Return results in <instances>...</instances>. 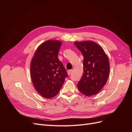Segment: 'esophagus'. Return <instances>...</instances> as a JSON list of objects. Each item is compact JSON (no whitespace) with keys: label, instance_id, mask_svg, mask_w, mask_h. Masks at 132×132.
I'll list each match as a JSON object with an SVG mask.
<instances>
[{"label":"esophagus","instance_id":"esophagus-1","mask_svg":"<svg viewBox=\"0 0 132 132\" xmlns=\"http://www.w3.org/2000/svg\"><path fill=\"white\" fill-rule=\"evenodd\" d=\"M67 73H68V74L69 75H70L71 73V70H68L67 71Z\"/></svg>","mask_w":132,"mask_h":132}]
</instances>
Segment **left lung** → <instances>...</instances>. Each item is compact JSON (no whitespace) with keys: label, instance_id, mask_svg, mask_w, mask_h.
Wrapping results in <instances>:
<instances>
[{"label":"left lung","instance_id":"8db88e82","mask_svg":"<svg viewBox=\"0 0 132 132\" xmlns=\"http://www.w3.org/2000/svg\"><path fill=\"white\" fill-rule=\"evenodd\" d=\"M74 44L84 57V73L78 83V88L86 96L96 94L109 78V58L102 48L94 42H75Z\"/></svg>","mask_w":132,"mask_h":132}]
</instances>
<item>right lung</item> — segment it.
Wrapping results in <instances>:
<instances>
[{
    "label": "right lung",
    "instance_id": "add662e5",
    "mask_svg": "<svg viewBox=\"0 0 132 132\" xmlns=\"http://www.w3.org/2000/svg\"><path fill=\"white\" fill-rule=\"evenodd\" d=\"M62 42L48 40L39 46L32 59L31 77L34 86L43 97H54L67 78V70L58 58Z\"/></svg>",
    "mask_w": 132,
    "mask_h": 132
}]
</instances>
